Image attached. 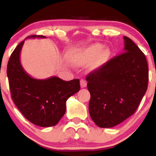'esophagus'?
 <instances>
[{"mask_svg":"<svg viewBox=\"0 0 156 156\" xmlns=\"http://www.w3.org/2000/svg\"><path fill=\"white\" fill-rule=\"evenodd\" d=\"M80 87H81V88H84V87H87V81H86L85 80L83 79H81L80 80Z\"/></svg>","mask_w":156,"mask_h":156,"instance_id":"34e87169","label":"esophagus"}]
</instances>
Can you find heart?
<instances>
[{
    "mask_svg": "<svg viewBox=\"0 0 156 156\" xmlns=\"http://www.w3.org/2000/svg\"><path fill=\"white\" fill-rule=\"evenodd\" d=\"M103 46L99 44H92L84 49L78 50L71 53L70 59L77 65H85L92 62V69H98L106 59L108 53L106 51H103Z\"/></svg>",
    "mask_w": 156,
    "mask_h": 156,
    "instance_id": "heart-1",
    "label": "heart"
}]
</instances>
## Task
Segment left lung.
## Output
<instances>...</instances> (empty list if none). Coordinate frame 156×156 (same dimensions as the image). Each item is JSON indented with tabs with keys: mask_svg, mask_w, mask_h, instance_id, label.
<instances>
[{
	"mask_svg": "<svg viewBox=\"0 0 156 156\" xmlns=\"http://www.w3.org/2000/svg\"><path fill=\"white\" fill-rule=\"evenodd\" d=\"M123 37L124 53L87 77L89 114L100 128H112L133 114L147 89L145 55L130 38Z\"/></svg>",
	"mask_w": 156,
	"mask_h": 156,
	"instance_id": "obj_1",
	"label": "left lung"
}]
</instances>
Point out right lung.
I'll return each mask as SVG.
<instances>
[{
	"instance_id": "right-lung-1",
	"label": "right lung",
	"mask_w": 156,
	"mask_h": 156,
	"mask_svg": "<svg viewBox=\"0 0 156 156\" xmlns=\"http://www.w3.org/2000/svg\"><path fill=\"white\" fill-rule=\"evenodd\" d=\"M46 38L32 35L25 39ZM25 40L16 47L7 65V76L14 103L23 115L37 126L51 127L66 112V101L80 90L79 79L64 81L56 76L46 79L32 78L23 69L20 52Z\"/></svg>"
}]
</instances>
